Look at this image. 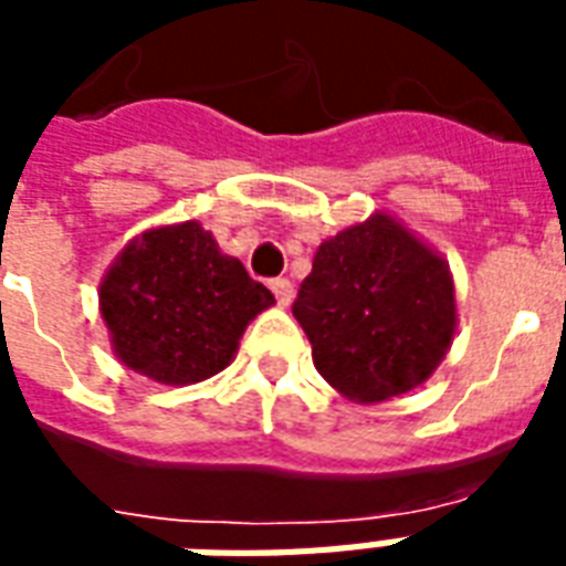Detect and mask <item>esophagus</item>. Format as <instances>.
Returning a JSON list of instances; mask_svg holds the SVG:
<instances>
[{
	"mask_svg": "<svg viewBox=\"0 0 566 566\" xmlns=\"http://www.w3.org/2000/svg\"><path fill=\"white\" fill-rule=\"evenodd\" d=\"M270 287H272V294H275V300H279V305L294 303V284L287 282V279H275Z\"/></svg>",
	"mask_w": 566,
	"mask_h": 566,
	"instance_id": "esophagus-1",
	"label": "esophagus"
}]
</instances>
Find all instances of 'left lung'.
<instances>
[{
	"label": "left lung",
	"mask_w": 566,
	"mask_h": 566,
	"mask_svg": "<svg viewBox=\"0 0 566 566\" xmlns=\"http://www.w3.org/2000/svg\"><path fill=\"white\" fill-rule=\"evenodd\" d=\"M321 378L378 405L422 387L453 345L450 263L387 209L317 245L294 303Z\"/></svg>",
	"instance_id": "obj_1"
}]
</instances>
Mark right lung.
Listing matches in <instances>:
<instances>
[{"mask_svg": "<svg viewBox=\"0 0 566 566\" xmlns=\"http://www.w3.org/2000/svg\"><path fill=\"white\" fill-rule=\"evenodd\" d=\"M275 296L200 221L140 230L98 284V312L116 359L137 375L188 387L219 375Z\"/></svg>", "mask_w": 566, "mask_h": 566, "instance_id": "add662e5", "label": "right lung"}]
</instances>
